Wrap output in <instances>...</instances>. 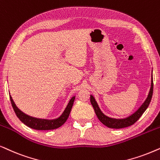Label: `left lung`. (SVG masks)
<instances>
[{
	"mask_svg": "<svg viewBox=\"0 0 160 160\" xmlns=\"http://www.w3.org/2000/svg\"><path fill=\"white\" fill-rule=\"evenodd\" d=\"M153 89H154V82H153V78H152V84H151V88L149 93H148V97L146 98V101L143 102V104L140 106V108L136 111L135 113L131 115L130 116L127 117L126 118L123 119H116V118H111L109 117L106 116L105 115L102 113V112L100 110L99 106H98L97 102L93 96L91 95L90 97V101L91 105H92L94 111L97 115V118L99 120L103 123L104 125L107 126L109 128L112 129H121L124 128V127H127L131 126L135 123L138 119L140 118L142 113L146 111L147 108L149 105L151 100H152V95H153Z\"/></svg>",
	"mask_w": 160,
	"mask_h": 160,
	"instance_id": "1",
	"label": "left lung"
}]
</instances>
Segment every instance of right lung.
<instances>
[{"label":"right lung","instance_id":"obj_1","mask_svg":"<svg viewBox=\"0 0 160 160\" xmlns=\"http://www.w3.org/2000/svg\"><path fill=\"white\" fill-rule=\"evenodd\" d=\"M74 99H75V97H73L70 99L65 110L59 118L53 119V120H47V119L33 118V117L29 116L26 114L23 113L21 110L18 109L15 104H14L12 97L10 96L11 103H12V108H13L18 118L26 126L31 129H37V130H51V129H57L62 126L63 123L67 121L68 117L69 116L72 108L73 106Z\"/></svg>","mask_w":160,"mask_h":160}]
</instances>
